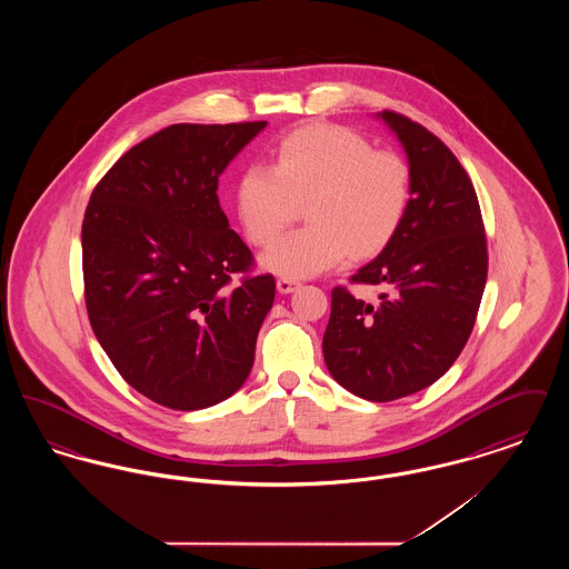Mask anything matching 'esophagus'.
<instances>
[{
	"label": "esophagus",
	"instance_id": "obj_1",
	"mask_svg": "<svg viewBox=\"0 0 569 569\" xmlns=\"http://www.w3.org/2000/svg\"><path fill=\"white\" fill-rule=\"evenodd\" d=\"M298 286H300V283H298L297 279H288V277L277 279V290H279L281 295H290V292H295Z\"/></svg>",
	"mask_w": 569,
	"mask_h": 569
}]
</instances>
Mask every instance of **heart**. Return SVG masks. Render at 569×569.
Segmentation results:
<instances>
[{"label": "heart", "instance_id": "obj_1", "mask_svg": "<svg viewBox=\"0 0 569 569\" xmlns=\"http://www.w3.org/2000/svg\"><path fill=\"white\" fill-rule=\"evenodd\" d=\"M298 204L309 223L262 253V267L288 279L328 271L348 253L369 258L390 243L411 204V168L350 128L305 126L279 140L272 166H247L237 190L244 232L258 244L272 243Z\"/></svg>", "mask_w": 569, "mask_h": 569}]
</instances>
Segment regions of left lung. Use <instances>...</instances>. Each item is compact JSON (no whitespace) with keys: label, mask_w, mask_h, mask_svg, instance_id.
<instances>
[{"label":"left lung","mask_w":569,"mask_h":569,"mask_svg":"<svg viewBox=\"0 0 569 569\" xmlns=\"http://www.w3.org/2000/svg\"><path fill=\"white\" fill-rule=\"evenodd\" d=\"M411 168V204L378 258L352 274L379 286L376 302L332 290L322 350L330 376L386 403L441 378L462 352L487 283L478 196L455 153L399 112H378Z\"/></svg>","instance_id":"left-lung-1"}]
</instances>
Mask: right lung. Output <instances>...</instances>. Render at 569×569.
I'll use <instances>...</instances> for the list:
<instances>
[{"mask_svg":"<svg viewBox=\"0 0 569 569\" xmlns=\"http://www.w3.org/2000/svg\"><path fill=\"white\" fill-rule=\"evenodd\" d=\"M264 128L170 126L121 156L89 198V322L121 378L160 406H217L253 367L274 279L232 281L253 256L221 211L217 183Z\"/></svg>","mask_w":569,"mask_h":569,"instance_id":"add662e5","label":"right lung"}]
</instances>
